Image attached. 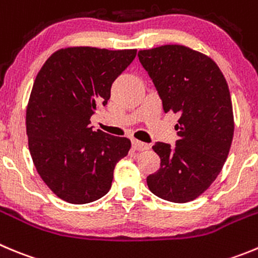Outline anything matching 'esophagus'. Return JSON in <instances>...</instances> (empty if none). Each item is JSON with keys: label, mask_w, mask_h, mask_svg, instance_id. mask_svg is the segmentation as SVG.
Returning <instances> with one entry per match:
<instances>
[{"label": "esophagus", "mask_w": 258, "mask_h": 258, "mask_svg": "<svg viewBox=\"0 0 258 258\" xmlns=\"http://www.w3.org/2000/svg\"><path fill=\"white\" fill-rule=\"evenodd\" d=\"M132 148L137 151H145V150H148L150 146H149L148 144L141 143V141H139V140H132Z\"/></svg>", "instance_id": "esophagus-1"}]
</instances>
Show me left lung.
Masks as SVG:
<instances>
[{
  "label": "left lung",
  "mask_w": 258,
  "mask_h": 258,
  "mask_svg": "<svg viewBox=\"0 0 258 258\" xmlns=\"http://www.w3.org/2000/svg\"><path fill=\"white\" fill-rule=\"evenodd\" d=\"M165 113L179 115L174 148L156 143L158 172L146 178L155 196L192 201L211 186L229 154L234 134L232 99L223 72L209 56L179 44L139 50Z\"/></svg>",
  "instance_id": "8db88e82"
}]
</instances>
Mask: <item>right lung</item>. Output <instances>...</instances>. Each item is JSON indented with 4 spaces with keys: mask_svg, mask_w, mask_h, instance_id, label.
Returning a JSON list of instances; mask_svg holds the SVG:
<instances>
[{
    "mask_svg": "<svg viewBox=\"0 0 258 258\" xmlns=\"http://www.w3.org/2000/svg\"><path fill=\"white\" fill-rule=\"evenodd\" d=\"M136 52L61 48L38 72L26 107L29 151L43 182L63 201L83 205L107 195L115 164L128 154V139L94 131L90 118Z\"/></svg>",
    "mask_w": 258,
    "mask_h": 258,
    "instance_id": "obj_1",
    "label": "right lung"
}]
</instances>
